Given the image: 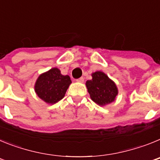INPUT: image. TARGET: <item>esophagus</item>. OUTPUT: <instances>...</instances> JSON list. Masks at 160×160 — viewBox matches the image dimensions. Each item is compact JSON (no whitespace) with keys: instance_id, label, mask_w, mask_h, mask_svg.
Segmentation results:
<instances>
[{"instance_id":"1","label":"esophagus","mask_w":160,"mask_h":160,"mask_svg":"<svg viewBox=\"0 0 160 160\" xmlns=\"http://www.w3.org/2000/svg\"><path fill=\"white\" fill-rule=\"evenodd\" d=\"M77 82H84V78L82 77V78H79L77 79Z\"/></svg>"}]
</instances>
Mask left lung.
I'll use <instances>...</instances> for the list:
<instances>
[{
	"label": "left lung",
	"instance_id": "obj_1",
	"mask_svg": "<svg viewBox=\"0 0 160 160\" xmlns=\"http://www.w3.org/2000/svg\"><path fill=\"white\" fill-rule=\"evenodd\" d=\"M86 85L91 99L98 105L104 106L112 102L118 94L114 82L101 71L92 73V79L87 81Z\"/></svg>",
	"mask_w": 160,
	"mask_h": 160
}]
</instances>
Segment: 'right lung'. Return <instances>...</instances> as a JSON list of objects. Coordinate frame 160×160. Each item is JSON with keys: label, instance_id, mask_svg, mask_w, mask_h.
<instances>
[{"label": "right lung", "instance_id": "obj_1", "mask_svg": "<svg viewBox=\"0 0 160 160\" xmlns=\"http://www.w3.org/2000/svg\"><path fill=\"white\" fill-rule=\"evenodd\" d=\"M71 83L70 78L62 75L57 68H53L39 76L35 84V91L43 101L53 104L64 98Z\"/></svg>", "mask_w": 160, "mask_h": 160}]
</instances>
